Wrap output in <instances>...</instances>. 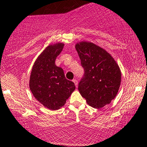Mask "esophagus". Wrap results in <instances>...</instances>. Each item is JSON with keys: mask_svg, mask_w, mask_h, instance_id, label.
Here are the masks:
<instances>
[{"mask_svg": "<svg viewBox=\"0 0 147 147\" xmlns=\"http://www.w3.org/2000/svg\"><path fill=\"white\" fill-rule=\"evenodd\" d=\"M73 82H74V84H75V85H76V87H78V80H76V79H74L73 80Z\"/></svg>", "mask_w": 147, "mask_h": 147, "instance_id": "34e87169", "label": "esophagus"}]
</instances>
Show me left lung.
Here are the masks:
<instances>
[{
  "mask_svg": "<svg viewBox=\"0 0 147 147\" xmlns=\"http://www.w3.org/2000/svg\"><path fill=\"white\" fill-rule=\"evenodd\" d=\"M84 69L78 90L87 104L101 108L115 98L121 84V71L109 53L92 42L76 44Z\"/></svg>",
  "mask_w": 147,
  "mask_h": 147,
  "instance_id": "left-lung-1",
  "label": "left lung"
}]
</instances>
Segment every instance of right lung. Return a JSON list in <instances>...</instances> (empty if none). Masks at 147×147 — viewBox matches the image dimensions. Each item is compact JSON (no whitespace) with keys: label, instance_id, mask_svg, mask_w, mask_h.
<instances>
[{"label":"right lung","instance_id":"right-lung-1","mask_svg":"<svg viewBox=\"0 0 147 147\" xmlns=\"http://www.w3.org/2000/svg\"><path fill=\"white\" fill-rule=\"evenodd\" d=\"M63 47V43H56L46 48L34 62L30 77L34 98L52 110L62 108L76 89L74 82L65 78L63 69L55 64Z\"/></svg>","mask_w":147,"mask_h":147}]
</instances>
